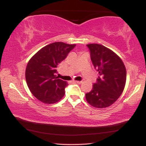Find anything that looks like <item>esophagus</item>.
Wrapping results in <instances>:
<instances>
[{
  "mask_svg": "<svg viewBox=\"0 0 146 146\" xmlns=\"http://www.w3.org/2000/svg\"><path fill=\"white\" fill-rule=\"evenodd\" d=\"M74 83H77V84H81L82 83V81H74Z\"/></svg>",
  "mask_w": 146,
  "mask_h": 146,
  "instance_id": "34e87169",
  "label": "esophagus"
}]
</instances>
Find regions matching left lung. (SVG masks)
Returning <instances> with one entry per match:
<instances>
[{
    "label": "left lung",
    "mask_w": 146,
    "mask_h": 146,
    "mask_svg": "<svg viewBox=\"0 0 146 146\" xmlns=\"http://www.w3.org/2000/svg\"><path fill=\"white\" fill-rule=\"evenodd\" d=\"M87 46L98 77L93 89L85 94L86 100L95 108L108 107L116 101L124 91L126 67L120 57L106 47L97 44Z\"/></svg>",
    "instance_id": "left-lung-1"
}]
</instances>
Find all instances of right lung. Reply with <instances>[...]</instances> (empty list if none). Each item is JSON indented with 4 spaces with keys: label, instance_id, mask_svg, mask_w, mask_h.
Returning <instances> with one entry per match:
<instances>
[{
    "label": "right lung",
    "instance_id": "add662e5",
    "mask_svg": "<svg viewBox=\"0 0 146 146\" xmlns=\"http://www.w3.org/2000/svg\"><path fill=\"white\" fill-rule=\"evenodd\" d=\"M75 46L52 43L42 48L30 59L26 69V80L30 92L37 99L46 104H53L63 98L68 84L55 75L57 67Z\"/></svg>",
    "mask_w": 146,
    "mask_h": 146
}]
</instances>
